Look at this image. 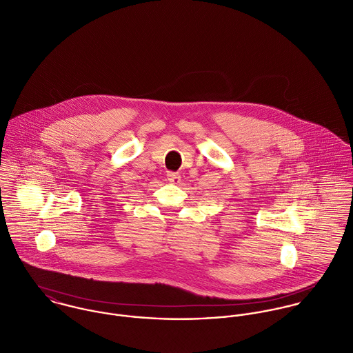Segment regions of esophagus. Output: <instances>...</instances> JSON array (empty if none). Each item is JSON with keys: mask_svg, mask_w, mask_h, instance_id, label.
Instances as JSON below:
<instances>
[{"mask_svg": "<svg viewBox=\"0 0 353 353\" xmlns=\"http://www.w3.org/2000/svg\"><path fill=\"white\" fill-rule=\"evenodd\" d=\"M167 179H168L172 185L181 183V175H179L178 172H168V174H167Z\"/></svg>", "mask_w": 353, "mask_h": 353, "instance_id": "esophagus-1", "label": "esophagus"}]
</instances>
